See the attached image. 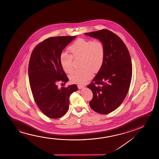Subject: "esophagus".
Listing matches in <instances>:
<instances>
[{
	"label": "esophagus",
	"instance_id": "obj_1",
	"mask_svg": "<svg viewBox=\"0 0 159 159\" xmlns=\"http://www.w3.org/2000/svg\"><path fill=\"white\" fill-rule=\"evenodd\" d=\"M78 87L79 89H83L84 87H85V86H84V85H78Z\"/></svg>",
	"mask_w": 159,
	"mask_h": 159
}]
</instances>
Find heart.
<instances>
[{"instance_id":"1","label":"heart","mask_w":159,"mask_h":159,"mask_svg":"<svg viewBox=\"0 0 159 159\" xmlns=\"http://www.w3.org/2000/svg\"><path fill=\"white\" fill-rule=\"evenodd\" d=\"M72 56L65 52L61 54L60 61L61 67L67 73L73 70V57H80L82 68L76 70L70 75L72 83L83 84L91 78L102 67L105 57V46L99 40L78 39L68 47Z\"/></svg>"}]
</instances>
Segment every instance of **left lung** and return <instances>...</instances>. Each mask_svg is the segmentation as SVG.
I'll return each mask as SVG.
<instances>
[{
	"label": "left lung",
	"mask_w": 159,
	"mask_h": 159,
	"mask_svg": "<svg viewBox=\"0 0 159 159\" xmlns=\"http://www.w3.org/2000/svg\"><path fill=\"white\" fill-rule=\"evenodd\" d=\"M96 38L105 46L104 62L87 87L93 97L89 105L100 114L115 110L128 92L132 77V64L128 48L117 35L107 29L85 33Z\"/></svg>",
	"instance_id": "1"
}]
</instances>
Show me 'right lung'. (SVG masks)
Segmentation results:
<instances>
[{"label":"right lung","mask_w":159,"mask_h":159,"mask_svg":"<svg viewBox=\"0 0 159 159\" xmlns=\"http://www.w3.org/2000/svg\"><path fill=\"white\" fill-rule=\"evenodd\" d=\"M76 36L50 37L39 44L29 60L28 75L31 89L37 107L50 118L63 116L69 109L70 94L78 90L75 84L57 87L69 79L61 67L62 50Z\"/></svg>","instance_id":"1"}]
</instances>
